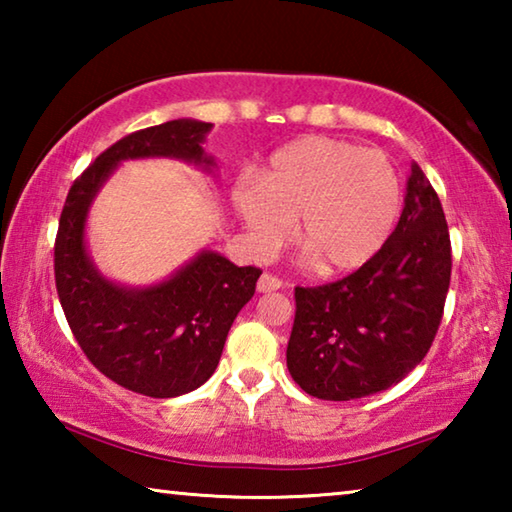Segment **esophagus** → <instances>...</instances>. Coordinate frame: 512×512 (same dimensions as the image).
<instances>
[{"mask_svg": "<svg viewBox=\"0 0 512 512\" xmlns=\"http://www.w3.org/2000/svg\"><path fill=\"white\" fill-rule=\"evenodd\" d=\"M280 287H282V280L273 273H262V277H259V282H257L259 293H271V291H277Z\"/></svg>", "mask_w": 512, "mask_h": 512, "instance_id": "esophagus-1", "label": "esophagus"}]
</instances>
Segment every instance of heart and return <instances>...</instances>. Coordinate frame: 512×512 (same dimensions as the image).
<instances>
[{
    "mask_svg": "<svg viewBox=\"0 0 512 512\" xmlns=\"http://www.w3.org/2000/svg\"><path fill=\"white\" fill-rule=\"evenodd\" d=\"M232 201L259 253L296 239L323 273L354 271L384 246L402 205L400 176L386 153L300 137L271 155L257 178H239Z\"/></svg>",
    "mask_w": 512,
    "mask_h": 512,
    "instance_id": "heart-1",
    "label": "heart"
}]
</instances>
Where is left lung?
<instances>
[{"instance_id": "1", "label": "left lung", "mask_w": 512, "mask_h": 512, "mask_svg": "<svg viewBox=\"0 0 512 512\" xmlns=\"http://www.w3.org/2000/svg\"><path fill=\"white\" fill-rule=\"evenodd\" d=\"M452 280V241L436 189L411 164L393 235L343 280L296 287L287 368L318 400L386 391L427 357Z\"/></svg>"}]
</instances>
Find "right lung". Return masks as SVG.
I'll list each match as a JSON object with an SVG mask.
<instances>
[{"label":"right lung","instance_id":"right-lung-1","mask_svg":"<svg viewBox=\"0 0 512 512\" xmlns=\"http://www.w3.org/2000/svg\"><path fill=\"white\" fill-rule=\"evenodd\" d=\"M210 128L205 121L173 119L121 137L74 180L60 212L54 275L69 329L101 375L140 395L176 397L212 377L262 268L235 266L205 250L158 287H117L85 253V216L121 160L169 155L210 167L201 146Z\"/></svg>","mask_w":512,"mask_h":512}]
</instances>
